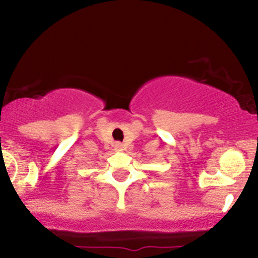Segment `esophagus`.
<instances>
[{"label":"esophagus","mask_w":258,"mask_h":258,"mask_svg":"<svg viewBox=\"0 0 258 258\" xmlns=\"http://www.w3.org/2000/svg\"><path fill=\"white\" fill-rule=\"evenodd\" d=\"M123 148H125V147H123L121 143H116V144H115V150H117V152H122Z\"/></svg>","instance_id":"1"}]
</instances>
